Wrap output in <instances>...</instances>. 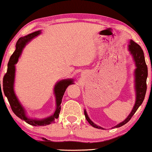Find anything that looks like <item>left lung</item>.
<instances>
[{
    "label": "left lung",
    "mask_w": 152,
    "mask_h": 152,
    "mask_svg": "<svg viewBox=\"0 0 152 152\" xmlns=\"http://www.w3.org/2000/svg\"><path fill=\"white\" fill-rule=\"evenodd\" d=\"M128 50L130 52L131 55L133 57L134 61L136 65V69L135 71H134V76H134L135 77V81H135L136 102L133 109H132V112L127 116V118L124 121H123L116 125V126H115L114 127H116V128H118V127L126 124L127 122L132 118L133 115L137 111L138 108L142 105L144 97H145L146 88H147V87H146V78H147L148 76V69L147 66H146L145 62V58H144V51H143L141 46L139 44H137V43L134 42V41H132V40H131L129 44ZM84 114L86 120L92 126L95 127L96 129H103L102 127L95 124L90 119L88 114H87L86 110H84Z\"/></svg>",
    "instance_id": "8db88e82"
}]
</instances>
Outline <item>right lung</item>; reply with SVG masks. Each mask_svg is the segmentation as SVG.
Wrapping results in <instances>:
<instances>
[{
	"instance_id": "right-lung-1",
	"label": "right lung",
	"mask_w": 152,
	"mask_h": 152,
	"mask_svg": "<svg viewBox=\"0 0 152 152\" xmlns=\"http://www.w3.org/2000/svg\"><path fill=\"white\" fill-rule=\"evenodd\" d=\"M41 31H35V32L30 34L23 37L20 38L17 41L15 45V50L10 56L9 61L8 64V69L7 73L5 74L3 80V88L5 96L8 99L12 111L20 119L25 121L28 124L32 126H46L50 124L54 123L55 120L58 118L59 113L61 111V104L62 102L63 96L65 93L66 89L69 85L74 83L73 79H64L57 82L56 84L54 87V94L56 96V111L52 116L47 117L43 119H36V118H31L26 116V111L20 103L19 102L18 98L15 96L14 92V80H15V66L18 61L19 56L22 53L23 48L29 41H31L33 38H34L38 35L41 34ZM0 87H1V81H0ZM0 93L2 94L1 91V87ZM3 96V94H2Z\"/></svg>"
}]
</instances>
